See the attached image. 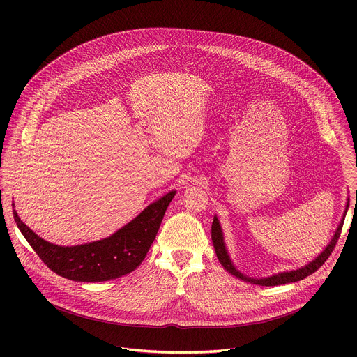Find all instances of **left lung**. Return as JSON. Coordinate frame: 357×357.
<instances>
[{
    "mask_svg": "<svg viewBox=\"0 0 357 357\" xmlns=\"http://www.w3.org/2000/svg\"><path fill=\"white\" fill-rule=\"evenodd\" d=\"M347 208H349V202L346 203V209H344V213L342 216V220H340V223H339L333 237L331 238L329 244L324 248V251L319 254L318 257H315L312 261H310L308 264H305L301 268L291 270V271L277 273V274H273V275L264 277V278H252V277L244 275L243 273H240L236 268V266L233 264V261H231V259L229 256V251L226 248V243H225V237H223V230H222V226H220V222H219L218 216L213 218V223H212V241H213L216 256H218V259H219V261H220V264L223 266L225 270H227L231 275H234V277H237V278H240V280H243L245 282H251V284H256V285H263V287H274V285H282V284H288V282H296L299 280L307 278L312 273H315L328 260V257L331 256V252L335 248L336 241H337V238L340 236V231H342V227H343V222H344V216L347 213Z\"/></svg>",
    "mask_w": 357,
    "mask_h": 357,
    "instance_id": "left-lung-1",
    "label": "left lung"
}]
</instances>
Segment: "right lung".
Segmentation results:
<instances>
[{"mask_svg":"<svg viewBox=\"0 0 357 357\" xmlns=\"http://www.w3.org/2000/svg\"><path fill=\"white\" fill-rule=\"evenodd\" d=\"M175 193L176 190H171L152 202L112 236L77 245L49 243L32 231L20 219L15 209L13 213L26 241L54 273L72 281L101 282L123 277L142 263Z\"/></svg>","mask_w":357,"mask_h":357,"instance_id":"obj_1","label":"right lung"}]
</instances>
